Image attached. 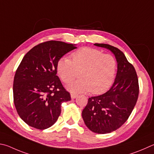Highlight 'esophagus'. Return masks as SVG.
I'll list each match as a JSON object with an SVG mask.
<instances>
[{"label":"esophagus","instance_id":"obj_1","mask_svg":"<svg viewBox=\"0 0 154 154\" xmlns=\"http://www.w3.org/2000/svg\"><path fill=\"white\" fill-rule=\"evenodd\" d=\"M71 97L72 99H74V98H76L77 97V94H71Z\"/></svg>","mask_w":154,"mask_h":154}]
</instances>
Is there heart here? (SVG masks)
<instances>
[{
    "label": "heart",
    "instance_id": "obj_1",
    "mask_svg": "<svg viewBox=\"0 0 154 154\" xmlns=\"http://www.w3.org/2000/svg\"><path fill=\"white\" fill-rule=\"evenodd\" d=\"M71 58L63 57L57 63V72L64 83H69L78 77L81 79L68 86L72 92L91 91L94 94L103 93L110 88L115 79L117 61L110 54L101 50L83 48L74 52Z\"/></svg>",
    "mask_w": 154,
    "mask_h": 154
}]
</instances>
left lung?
Here are the masks:
<instances>
[{
    "label": "left lung",
    "mask_w": 154,
    "mask_h": 154,
    "mask_svg": "<svg viewBox=\"0 0 154 154\" xmlns=\"http://www.w3.org/2000/svg\"><path fill=\"white\" fill-rule=\"evenodd\" d=\"M94 45L110 50L118 63L112 88L104 94L89 97L82 112L83 119L89 130L106 134L118 129L127 121L137 101L139 82L135 68L123 52L109 44Z\"/></svg>",
    "instance_id": "8db88e82"
}]
</instances>
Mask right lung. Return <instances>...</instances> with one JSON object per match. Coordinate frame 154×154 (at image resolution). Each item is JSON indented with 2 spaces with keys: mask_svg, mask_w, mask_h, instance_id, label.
<instances>
[{
  "mask_svg": "<svg viewBox=\"0 0 154 154\" xmlns=\"http://www.w3.org/2000/svg\"><path fill=\"white\" fill-rule=\"evenodd\" d=\"M73 44L50 40L36 45L24 56L14 77L13 101L21 119L30 127L43 130L54 125L61 104L71 100L57 73L58 60Z\"/></svg>",
  "mask_w": 154,
  "mask_h": 154,
  "instance_id": "right-lung-1",
  "label": "right lung"
}]
</instances>
